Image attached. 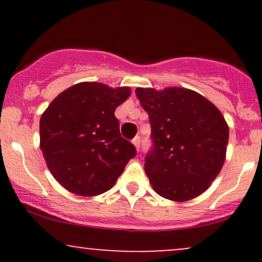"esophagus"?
I'll return each instance as SVG.
<instances>
[{"label": "esophagus", "instance_id": "esophagus-1", "mask_svg": "<svg viewBox=\"0 0 262 262\" xmlns=\"http://www.w3.org/2000/svg\"><path fill=\"white\" fill-rule=\"evenodd\" d=\"M140 141H141L140 137H135L133 139V144H134L135 148H137V150H139V148H140Z\"/></svg>", "mask_w": 262, "mask_h": 262}]
</instances>
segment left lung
Listing matches in <instances>:
<instances>
[{"label":"left lung","instance_id":"1","mask_svg":"<svg viewBox=\"0 0 262 262\" xmlns=\"http://www.w3.org/2000/svg\"><path fill=\"white\" fill-rule=\"evenodd\" d=\"M149 114L152 146L146 176L161 197L183 202L200 196L223 167L229 139L227 122L212 102L181 87L135 90Z\"/></svg>","mask_w":262,"mask_h":262}]
</instances>
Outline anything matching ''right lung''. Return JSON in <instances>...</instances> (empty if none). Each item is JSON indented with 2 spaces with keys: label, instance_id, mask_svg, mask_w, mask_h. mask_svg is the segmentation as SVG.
I'll return each mask as SVG.
<instances>
[{
  "label": "right lung",
  "instance_id": "1",
  "mask_svg": "<svg viewBox=\"0 0 262 262\" xmlns=\"http://www.w3.org/2000/svg\"><path fill=\"white\" fill-rule=\"evenodd\" d=\"M129 95V87L81 82L60 93L43 113L40 149L48 169L68 191L85 197L103 193L137 155L114 116Z\"/></svg>",
  "mask_w": 262,
  "mask_h": 262
}]
</instances>
